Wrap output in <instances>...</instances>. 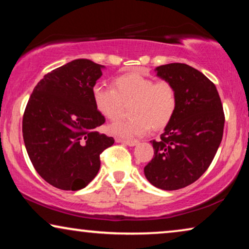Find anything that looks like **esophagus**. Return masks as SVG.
I'll use <instances>...</instances> for the list:
<instances>
[{
	"label": "esophagus",
	"instance_id": "1",
	"mask_svg": "<svg viewBox=\"0 0 249 249\" xmlns=\"http://www.w3.org/2000/svg\"><path fill=\"white\" fill-rule=\"evenodd\" d=\"M117 142H122V144L128 145V146H136L138 144V141H130V139H121V138H117L115 139Z\"/></svg>",
	"mask_w": 249,
	"mask_h": 249
}]
</instances>
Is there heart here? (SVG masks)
Instances as JSON below:
<instances>
[{
    "label": "heart",
    "instance_id": "obj_1",
    "mask_svg": "<svg viewBox=\"0 0 249 249\" xmlns=\"http://www.w3.org/2000/svg\"><path fill=\"white\" fill-rule=\"evenodd\" d=\"M114 86L96 85L91 89L95 107L108 120L124 114L125 104L134 103V117L121 119L110 125L113 135L124 138L141 137L153 127L163 129L170 124L177 111L178 95L168 80L155 81L153 78L132 72L118 77Z\"/></svg>",
    "mask_w": 249,
    "mask_h": 249
}]
</instances>
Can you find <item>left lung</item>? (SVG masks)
<instances>
[{
	"mask_svg": "<svg viewBox=\"0 0 249 249\" xmlns=\"http://www.w3.org/2000/svg\"><path fill=\"white\" fill-rule=\"evenodd\" d=\"M155 71L175 86L178 105L161 138L151 142L154 156L144 173L153 186L177 190L195 182L212 163L222 141L223 107L215 85L195 68L169 63Z\"/></svg>",
	"mask_w": 249,
	"mask_h": 249,
	"instance_id": "left-lung-1",
	"label": "left lung"
}]
</instances>
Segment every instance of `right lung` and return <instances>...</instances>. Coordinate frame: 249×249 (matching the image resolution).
Here are the masks:
<instances>
[{
	"label": "right lung",
	"instance_id": "1",
	"mask_svg": "<svg viewBox=\"0 0 249 249\" xmlns=\"http://www.w3.org/2000/svg\"><path fill=\"white\" fill-rule=\"evenodd\" d=\"M103 66L78 59L44 76L22 119V136L37 173L55 188L79 190L101 166V153L114 144L97 128L105 122L91 89Z\"/></svg>",
	"mask_w": 249,
	"mask_h": 249
}]
</instances>
